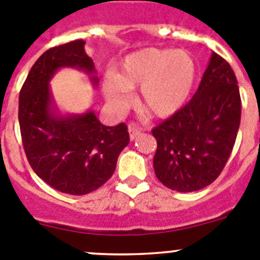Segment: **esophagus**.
<instances>
[{
    "mask_svg": "<svg viewBox=\"0 0 260 260\" xmlns=\"http://www.w3.org/2000/svg\"><path fill=\"white\" fill-rule=\"evenodd\" d=\"M128 134H130V139L135 140L142 135V130L138 126H128Z\"/></svg>",
    "mask_w": 260,
    "mask_h": 260,
    "instance_id": "esophagus-1",
    "label": "esophagus"
}]
</instances>
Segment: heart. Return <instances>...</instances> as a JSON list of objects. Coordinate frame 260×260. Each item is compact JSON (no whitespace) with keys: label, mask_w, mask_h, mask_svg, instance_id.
<instances>
[{"label":"heart","mask_w":260,"mask_h":260,"mask_svg":"<svg viewBox=\"0 0 260 260\" xmlns=\"http://www.w3.org/2000/svg\"><path fill=\"white\" fill-rule=\"evenodd\" d=\"M197 79V63L184 49L143 48L127 54L115 73L102 81L106 101L116 111L132 102L130 91L139 89V106L157 118L171 117L189 100Z\"/></svg>","instance_id":"b5f03b06"}]
</instances>
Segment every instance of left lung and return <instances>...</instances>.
I'll list each match as a JSON object with an SVG mask.
<instances>
[{"label": "left lung", "instance_id": "left-lung-1", "mask_svg": "<svg viewBox=\"0 0 260 260\" xmlns=\"http://www.w3.org/2000/svg\"><path fill=\"white\" fill-rule=\"evenodd\" d=\"M240 118L236 76L230 63L213 52L191 101L152 130L157 140L153 158L157 179L180 192L212 184L229 160Z\"/></svg>", "mask_w": 260, "mask_h": 260}]
</instances>
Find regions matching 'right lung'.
<instances>
[{"label": "right lung", "instance_id": "1", "mask_svg": "<svg viewBox=\"0 0 260 260\" xmlns=\"http://www.w3.org/2000/svg\"><path fill=\"white\" fill-rule=\"evenodd\" d=\"M85 42H70L44 52L30 69L19 95V123L24 150L31 169L53 189L84 195L102 186L113 175L118 154L128 144L123 122L106 126L94 111L60 112L49 81L62 68L89 75L98 85Z\"/></svg>", "mask_w": 260, "mask_h": 260}]
</instances>
